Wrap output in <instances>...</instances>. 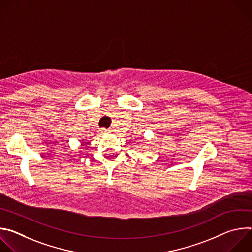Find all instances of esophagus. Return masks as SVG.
I'll use <instances>...</instances> for the list:
<instances>
[{"instance_id":"1","label":"esophagus","mask_w":252,"mask_h":252,"mask_svg":"<svg viewBox=\"0 0 252 252\" xmlns=\"http://www.w3.org/2000/svg\"><path fill=\"white\" fill-rule=\"evenodd\" d=\"M107 131H109V130H107V129H104V128L99 129V132H100V133H107Z\"/></svg>"}]
</instances>
